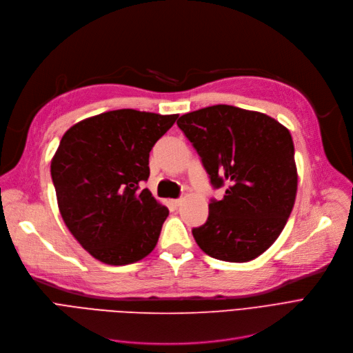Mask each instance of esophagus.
Masks as SVG:
<instances>
[{"instance_id": "obj_1", "label": "esophagus", "mask_w": 353, "mask_h": 353, "mask_svg": "<svg viewBox=\"0 0 353 353\" xmlns=\"http://www.w3.org/2000/svg\"><path fill=\"white\" fill-rule=\"evenodd\" d=\"M170 205L174 208H178L181 205V199H170Z\"/></svg>"}]
</instances>
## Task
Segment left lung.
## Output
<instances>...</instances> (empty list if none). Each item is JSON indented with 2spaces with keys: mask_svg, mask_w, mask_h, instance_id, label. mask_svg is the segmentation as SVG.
Masks as SVG:
<instances>
[{
  "mask_svg": "<svg viewBox=\"0 0 353 353\" xmlns=\"http://www.w3.org/2000/svg\"><path fill=\"white\" fill-rule=\"evenodd\" d=\"M185 133L223 199H211L192 236L205 254L231 263L254 260L286 225L294 205L297 170L288 128L260 112L215 105L182 114Z\"/></svg>",
  "mask_w": 353,
  "mask_h": 353,
  "instance_id": "left-lung-1",
  "label": "left lung"
}]
</instances>
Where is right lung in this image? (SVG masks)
I'll list each match as a JSON object with an SVG mask.
<instances>
[{
	"mask_svg": "<svg viewBox=\"0 0 353 353\" xmlns=\"http://www.w3.org/2000/svg\"><path fill=\"white\" fill-rule=\"evenodd\" d=\"M178 119L133 109L100 113L67 130L52 159L63 221L80 245L112 265L137 263L158 243L168 208L149 190V152Z\"/></svg>",
	"mask_w": 353,
	"mask_h": 353,
	"instance_id": "add662e5",
	"label": "right lung"
}]
</instances>
